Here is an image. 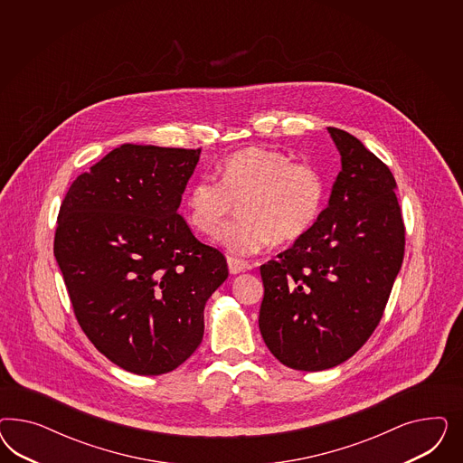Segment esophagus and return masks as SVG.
Masks as SVG:
<instances>
[{
	"label": "esophagus",
	"instance_id": "esophagus-1",
	"mask_svg": "<svg viewBox=\"0 0 463 463\" xmlns=\"http://www.w3.org/2000/svg\"><path fill=\"white\" fill-rule=\"evenodd\" d=\"M227 267H229V271H231L232 275H238V273L244 271V269L248 268V263L242 261V260H239V258H234V256H229V258H227Z\"/></svg>",
	"mask_w": 463,
	"mask_h": 463
}]
</instances>
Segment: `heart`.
Masks as SVG:
<instances>
[{
	"instance_id": "1",
	"label": "heart",
	"mask_w": 463,
	"mask_h": 463,
	"mask_svg": "<svg viewBox=\"0 0 463 463\" xmlns=\"http://www.w3.org/2000/svg\"><path fill=\"white\" fill-rule=\"evenodd\" d=\"M219 171L221 180L202 176L192 183L183 207L196 231L211 234L238 202L241 217L215 232V241L236 256L304 236L323 207L319 171L280 149H241L227 156Z\"/></svg>"
}]
</instances>
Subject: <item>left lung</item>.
Segmentation results:
<instances>
[{
  "label": "left lung",
  "instance_id": "left-lung-1",
  "mask_svg": "<svg viewBox=\"0 0 463 463\" xmlns=\"http://www.w3.org/2000/svg\"><path fill=\"white\" fill-rule=\"evenodd\" d=\"M341 155L329 203L292 248L260 267V331L294 370L346 362L372 336L401 269L406 229L389 166L327 127Z\"/></svg>",
  "mask_w": 463,
  "mask_h": 463
}]
</instances>
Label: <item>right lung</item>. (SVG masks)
Masks as SVG:
<instances>
[{
  "label": "right lung",
  "mask_w": 463,
  "mask_h": 463,
  "mask_svg": "<svg viewBox=\"0 0 463 463\" xmlns=\"http://www.w3.org/2000/svg\"><path fill=\"white\" fill-rule=\"evenodd\" d=\"M202 149L124 144L80 175L54 256L84 335L112 364L161 375L203 337L205 302L229 269L178 213Z\"/></svg>",
  "instance_id": "add662e5"
}]
</instances>
